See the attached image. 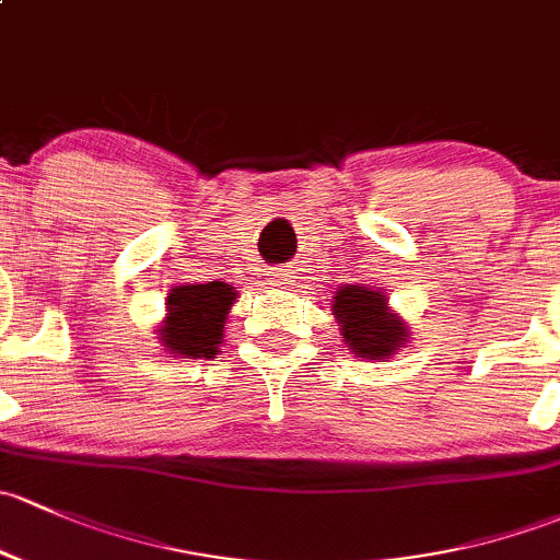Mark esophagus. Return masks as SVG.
<instances>
[{
    "mask_svg": "<svg viewBox=\"0 0 560 560\" xmlns=\"http://www.w3.org/2000/svg\"><path fill=\"white\" fill-rule=\"evenodd\" d=\"M269 282H272L275 288H291L293 285V275H291V269H282V267H278V269H272V272H269Z\"/></svg>",
    "mask_w": 560,
    "mask_h": 560,
    "instance_id": "34e87169",
    "label": "esophagus"
}]
</instances>
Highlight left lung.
Here are the masks:
<instances>
[{"label":"left lung","instance_id":"1","mask_svg":"<svg viewBox=\"0 0 560 560\" xmlns=\"http://www.w3.org/2000/svg\"><path fill=\"white\" fill-rule=\"evenodd\" d=\"M342 342L355 359L383 361L409 342V326L390 310L385 291L372 285H339L331 304Z\"/></svg>","mask_w":560,"mask_h":560}]
</instances>
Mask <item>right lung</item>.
<instances>
[{"instance_id": "right-lung-1", "label": "right lung", "mask_w": 560, "mask_h": 560, "mask_svg": "<svg viewBox=\"0 0 560 560\" xmlns=\"http://www.w3.org/2000/svg\"><path fill=\"white\" fill-rule=\"evenodd\" d=\"M237 302L229 282H183L166 296L159 345L177 359H215L223 345V328Z\"/></svg>"}]
</instances>
